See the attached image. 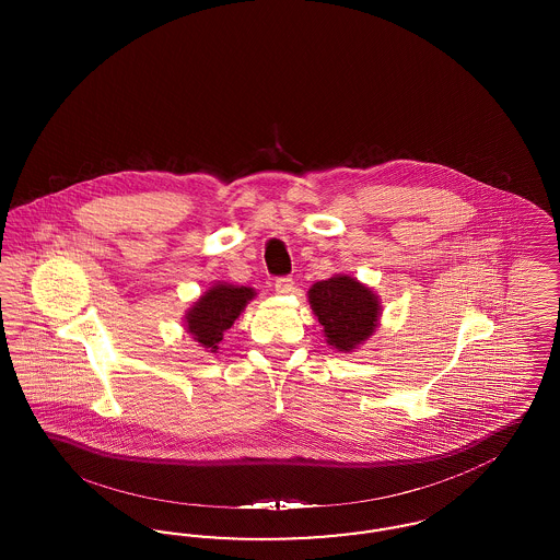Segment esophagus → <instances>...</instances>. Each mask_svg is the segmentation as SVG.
<instances>
[{
  "instance_id": "obj_1",
  "label": "esophagus",
  "mask_w": 560,
  "mask_h": 560,
  "mask_svg": "<svg viewBox=\"0 0 560 560\" xmlns=\"http://www.w3.org/2000/svg\"><path fill=\"white\" fill-rule=\"evenodd\" d=\"M295 288H293V279L290 277H279L277 281H275V292L279 293V295H288V293H292Z\"/></svg>"
}]
</instances>
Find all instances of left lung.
I'll use <instances>...</instances> for the list:
<instances>
[{"mask_svg": "<svg viewBox=\"0 0 560 560\" xmlns=\"http://www.w3.org/2000/svg\"><path fill=\"white\" fill-rule=\"evenodd\" d=\"M308 304L323 325L325 342L338 352H354L380 327V295L350 275H334L308 290Z\"/></svg>", "mask_w": 560, "mask_h": 560, "instance_id": "1", "label": "left lung"}]
</instances>
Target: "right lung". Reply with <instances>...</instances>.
Wrapping results in <instances>:
<instances>
[{
  "label": "right lung",
  "instance_id": "right-lung-1",
  "mask_svg": "<svg viewBox=\"0 0 560 560\" xmlns=\"http://www.w3.org/2000/svg\"><path fill=\"white\" fill-rule=\"evenodd\" d=\"M254 298V288L218 281L190 304L185 313V329L199 347L208 352H218L224 331L240 319Z\"/></svg>",
  "mask_w": 560,
  "mask_h": 560
}]
</instances>
